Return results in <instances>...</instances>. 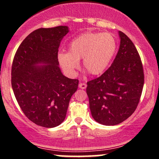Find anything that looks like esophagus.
I'll return each mask as SVG.
<instances>
[{
	"instance_id": "34e87169",
	"label": "esophagus",
	"mask_w": 159,
	"mask_h": 159,
	"mask_svg": "<svg viewBox=\"0 0 159 159\" xmlns=\"http://www.w3.org/2000/svg\"><path fill=\"white\" fill-rule=\"evenodd\" d=\"M78 87H79L81 89H86V87H87V84H86L85 83H80L79 85H78Z\"/></svg>"
}]
</instances>
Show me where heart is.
<instances>
[{"mask_svg":"<svg viewBox=\"0 0 159 159\" xmlns=\"http://www.w3.org/2000/svg\"><path fill=\"white\" fill-rule=\"evenodd\" d=\"M117 43L109 33L87 32L70 42L69 52H61L58 61L66 73L75 75L83 59V67L92 75L102 74L116 54Z\"/></svg>","mask_w":159,"mask_h":159,"instance_id":"obj_1","label":"heart"}]
</instances>
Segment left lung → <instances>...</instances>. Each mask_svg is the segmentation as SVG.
<instances>
[{
  "instance_id": "left-lung-1",
  "label": "left lung",
  "mask_w": 159,
  "mask_h": 159,
  "mask_svg": "<svg viewBox=\"0 0 159 159\" xmlns=\"http://www.w3.org/2000/svg\"><path fill=\"white\" fill-rule=\"evenodd\" d=\"M120 48L114 62L100 77L87 82V93L93 119L117 125L136 110L144 83L143 65L132 40L119 31Z\"/></svg>"
}]
</instances>
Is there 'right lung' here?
I'll return each instance as SVG.
<instances>
[{
	"mask_svg": "<svg viewBox=\"0 0 159 159\" xmlns=\"http://www.w3.org/2000/svg\"><path fill=\"white\" fill-rule=\"evenodd\" d=\"M68 32L67 26L37 29L23 40L14 56V95L25 116L40 126L63 123L78 89V80L66 78L58 66V48Z\"/></svg>",
	"mask_w": 159,
	"mask_h": 159,
	"instance_id": "right-lung-1",
	"label": "right lung"
}]
</instances>
